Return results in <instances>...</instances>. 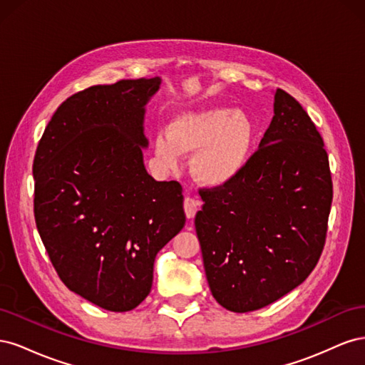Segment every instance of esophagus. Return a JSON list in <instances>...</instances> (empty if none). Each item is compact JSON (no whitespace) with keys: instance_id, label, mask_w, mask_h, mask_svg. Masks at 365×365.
Segmentation results:
<instances>
[{"instance_id":"obj_1","label":"esophagus","mask_w":365,"mask_h":365,"mask_svg":"<svg viewBox=\"0 0 365 365\" xmlns=\"http://www.w3.org/2000/svg\"><path fill=\"white\" fill-rule=\"evenodd\" d=\"M197 210H200V201H196L195 197L192 196H185L184 197V212H185V216L192 219L195 217V215L197 213Z\"/></svg>"}]
</instances>
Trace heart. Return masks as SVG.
I'll list each match as a JSON object with an SVG mask.
<instances>
[{
  "instance_id": "obj_1",
  "label": "heart",
  "mask_w": 365,
  "mask_h": 365,
  "mask_svg": "<svg viewBox=\"0 0 365 365\" xmlns=\"http://www.w3.org/2000/svg\"><path fill=\"white\" fill-rule=\"evenodd\" d=\"M251 120L239 111L207 109L176 115L153 138V153L164 169L173 170L182 155L195 153L193 175L207 185H224L242 170L252 145Z\"/></svg>"
}]
</instances>
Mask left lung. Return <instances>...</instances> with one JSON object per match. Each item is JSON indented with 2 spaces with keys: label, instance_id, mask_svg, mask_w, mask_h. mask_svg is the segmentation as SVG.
I'll return each mask as SVG.
<instances>
[{
  "label": "left lung",
  "instance_id": "8db88e82",
  "mask_svg": "<svg viewBox=\"0 0 365 365\" xmlns=\"http://www.w3.org/2000/svg\"><path fill=\"white\" fill-rule=\"evenodd\" d=\"M195 228L215 300L231 312L268 306L322 256L334 197L324 141L303 106L275 91L259 149L224 185L201 187Z\"/></svg>",
  "mask_w": 365,
  "mask_h": 365
}]
</instances>
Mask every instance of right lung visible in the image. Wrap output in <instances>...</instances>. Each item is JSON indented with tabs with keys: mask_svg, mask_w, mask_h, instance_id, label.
Segmentation results:
<instances>
[{
	"mask_svg": "<svg viewBox=\"0 0 365 365\" xmlns=\"http://www.w3.org/2000/svg\"><path fill=\"white\" fill-rule=\"evenodd\" d=\"M160 79L96 85L68 97L38 143L36 227L59 279L128 312L149 295L157 252L185 224L182 187L143 164L145 105Z\"/></svg>",
	"mask_w": 365,
	"mask_h": 365,
	"instance_id": "add662e5",
	"label": "right lung"
}]
</instances>
